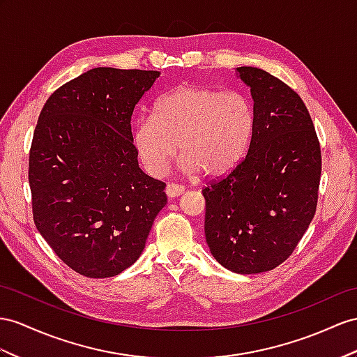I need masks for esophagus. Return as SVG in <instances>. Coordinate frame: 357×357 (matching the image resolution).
<instances>
[{
  "label": "esophagus",
  "instance_id": "obj_1",
  "mask_svg": "<svg viewBox=\"0 0 357 357\" xmlns=\"http://www.w3.org/2000/svg\"><path fill=\"white\" fill-rule=\"evenodd\" d=\"M185 188L179 185V184H173V182H169L167 187H166V195L169 197H176V196H181L182 193H184Z\"/></svg>",
  "mask_w": 357,
  "mask_h": 357
}]
</instances>
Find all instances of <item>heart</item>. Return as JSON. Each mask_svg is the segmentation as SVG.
<instances>
[{"label":"heart","mask_w":357,"mask_h":357,"mask_svg":"<svg viewBox=\"0 0 357 357\" xmlns=\"http://www.w3.org/2000/svg\"><path fill=\"white\" fill-rule=\"evenodd\" d=\"M255 131V107L241 91L181 84L162 93L152 116L134 126V146L152 175L166 173L176 155L188 173L220 178L236 167Z\"/></svg>","instance_id":"b5f03b06"}]
</instances>
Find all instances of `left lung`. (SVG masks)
Returning <instances> with one entry per match:
<instances>
[{
    "label": "left lung",
    "instance_id": "8db88e82",
    "mask_svg": "<svg viewBox=\"0 0 357 357\" xmlns=\"http://www.w3.org/2000/svg\"><path fill=\"white\" fill-rule=\"evenodd\" d=\"M236 72L250 87L255 131L236 167L202 190L205 236L225 268L255 274L287 261L312 222L321 149L294 90L258 68Z\"/></svg>",
    "mask_w": 357,
    "mask_h": 357
}]
</instances>
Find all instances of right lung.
Returning <instances> with one entry per match:
<instances>
[{"label":"right lung","instance_id":"add662e5","mask_svg":"<svg viewBox=\"0 0 357 357\" xmlns=\"http://www.w3.org/2000/svg\"><path fill=\"white\" fill-rule=\"evenodd\" d=\"M158 70L95 68L59 87L33 134L29 182L36 227L57 257L104 279L139 259L166 184L139 167L137 102Z\"/></svg>","mask_w":357,"mask_h":357}]
</instances>
